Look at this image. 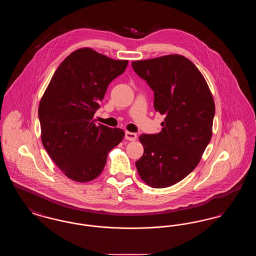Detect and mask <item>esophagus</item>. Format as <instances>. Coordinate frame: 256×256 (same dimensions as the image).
<instances>
[{
	"label": "esophagus",
	"instance_id": "esophagus-1",
	"mask_svg": "<svg viewBox=\"0 0 256 256\" xmlns=\"http://www.w3.org/2000/svg\"><path fill=\"white\" fill-rule=\"evenodd\" d=\"M124 138H126V140H128V141H134V140H136V138H137V135H136L135 134H134V132H126V134H124Z\"/></svg>",
	"mask_w": 256,
	"mask_h": 256
}]
</instances>
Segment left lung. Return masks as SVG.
<instances>
[{"label":"left lung","mask_w":256,"mask_h":256,"mask_svg":"<svg viewBox=\"0 0 256 256\" xmlns=\"http://www.w3.org/2000/svg\"><path fill=\"white\" fill-rule=\"evenodd\" d=\"M134 72L154 94V110L165 115L159 134H142L140 178L152 188L180 182L198 164L212 136L215 104L204 76L180 54L134 61Z\"/></svg>","instance_id":"1"}]
</instances>
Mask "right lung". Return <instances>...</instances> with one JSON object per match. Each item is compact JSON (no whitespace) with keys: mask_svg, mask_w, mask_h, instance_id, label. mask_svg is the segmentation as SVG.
<instances>
[{"mask_svg":"<svg viewBox=\"0 0 256 256\" xmlns=\"http://www.w3.org/2000/svg\"><path fill=\"white\" fill-rule=\"evenodd\" d=\"M128 63L89 48L76 50L61 62L40 100L42 144L74 182L98 176L108 152L124 136L121 128L95 124L93 116L110 82L124 72Z\"/></svg>","mask_w":256,"mask_h":256,"instance_id":"add662e5","label":"right lung"}]
</instances>
